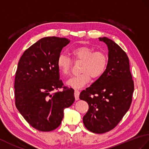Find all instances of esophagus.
<instances>
[{
  "instance_id": "34e87169",
  "label": "esophagus",
  "mask_w": 149,
  "mask_h": 149,
  "mask_svg": "<svg viewBox=\"0 0 149 149\" xmlns=\"http://www.w3.org/2000/svg\"><path fill=\"white\" fill-rule=\"evenodd\" d=\"M79 94H80V91L77 89H75L74 91V96H75V98L76 100H78L79 98Z\"/></svg>"
}]
</instances>
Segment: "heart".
I'll return each instance as SVG.
<instances>
[{"mask_svg":"<svg viewBox=\"0 0 149 149\" xmlns=\"http://www.w3.org/2000/svg\"><path fill=\"white\" fill-rule=\"evenodd\" d=\"M74 60H81L80 74L72 76L66 84L74 88H81L91 81V77L98 79L105 73L108 65V56L105 52L95 51L89 46L75 47L70 52ZM57 67L60 73L66 76L70 73L72 67L71 59L64 54L59 55Z\"/></svg>","mask_w":149,"mask_h":149,"instance_id":"obj_1","label":"heart"}]
</instances>
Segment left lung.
<instances>
[{"label":"left lung","instance_id":"1","mask_svg":"<svg viewBox=\"0 0 149 149\" xmlns=\"http://www.w3.org/2000/svg\"><path fill=\"white\" fill-rule=\"evenodd\" d=\"M108 47V65L105 73L83 90L79 98L88 103L83 123L95 133L112 130L129 110L134 91L130 61L119 45L107 37L98 38Z\"/></svg>","mask_w":149,"mask_h":149}]
</instances>
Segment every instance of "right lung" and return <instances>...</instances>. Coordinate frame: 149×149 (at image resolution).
I'll use <instances>...</instances> for the list:
<instances>
[{"label": "right lung", "instance_id": "1", "mask_svg": "<svg viewBox=\"0 0 149 149\" xmlns=\"http://www.w3.org/2000/svg\"><path fill=\"white\" fill-rule=\"evenodd\" d=\"M66 38L40 39L20 58L15 81V104L26 121L37 130L50 131L60 125L63 110L75 101L74 90L63 86L57 60ZM63 88L62 91L58 89Z\"/></svg>", "mask_w": 149, "mask_h": 149}]
</instances>
